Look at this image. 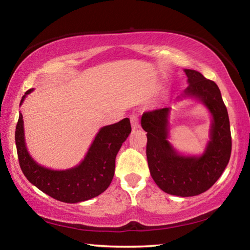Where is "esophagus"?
<instances>
[{"label":"esophagus","instance_id":"34e87169","mask_svg":"<svg viewBox=\"0 0 250 250\" xmlns=\"http://www.w3.org/2000/svg\"><path fill=\"white\" fill-rule=\"evenodd\" d=\"M130 121H131V126H132L133 130L139 128V119H138L137 116L131 115L130 116Z\"/></svg>","mask_w":250,"mask_h":250}]
</instances>
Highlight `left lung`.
I'll use <instances>...</instances> for the list:
<instances>
[{
    "label": "left lung",
    "mask_w": 250,
    "mask_h": 250,
    "mask_svg": "<svg viewBox=\"0 0 250 250\" xmlns=\"http://www.w3.org/2000/svg\"><path fill=\"white\" fill-rule=\"evenodd\" d=\"M184 71L188 86L179 99L191 97L201 100L213 116L210 141L204 153L184 156L173 149L167 141L171 108L146 111L141 125L146 132V159L152 179L163 192L188 197L206 192L221 177L229 162L231 135L227 108L217 84L196 70Z\"/></svg>",
    "instance_id": "left-lung-1"
}]
</instances>
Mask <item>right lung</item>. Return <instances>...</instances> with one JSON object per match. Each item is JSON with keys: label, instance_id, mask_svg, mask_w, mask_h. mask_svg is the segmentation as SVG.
I'll use <instances>...</instances> for the list:
<instances>
[{"label": "right lung", "instance_id": "right-lung-1", "mask_svg": "<svg viewBox=\"0 0 250 250\" xmlns=\"http://www.w3.org/2000/svg\"><path fill=\"white\" fill-rule=\"evenodd\" d=\"M29 89L22 97L32 92ZM131 132L128 118L99 130L88 153L79 166L65 171H54L40 166L28 154L24 139L23 116L20 113L15 130V143L20 167L24 175L42 192L65 203H79L98 196L111 183L116 156Z\"/></svg>", "mask_w": 250, "mask_h": 250}]
</instances>
